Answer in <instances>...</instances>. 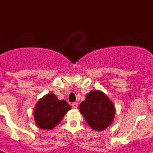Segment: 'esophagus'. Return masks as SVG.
Listing matches in <instances>:
<instances>
[{"label": "esophagus", "instance_id": "1", "mask_svg": "<svg viewBox=\"0 0 153 153\" xmlns=\"http://www.w3.org/2000/svg\"><path fill=\"white\" fill-rule=\"evenodd\" d=\"M78 106H79V105H78V103H77V102H74V103H72V107H73L74 109H77V108H78Z\"/></svg>", "mask_w": 153, "mask_h": 153}]
</instances>
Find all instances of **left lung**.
I'll list each match as a JSON object with an SVG mask.
<instances>
[{"instance_id": "1", "label": "left lung", "mask_w": 153, "mask_h": 153, "mask_svg": "<svg viewBox=\"0 0 153 153\" xmlns=\"http://www.w3.org/2000/svg\"><path fill=\"white\" fill-rule=\"evenodd\" d=\"M79 111L86 123L96 131H103L114 121L116 109L114 103L102 91L94 90L79 105Z\"/></svg>"}]
</instances>
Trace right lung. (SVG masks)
I'll use <instances>...</instances> for the list:
<instances>
[{
    "mask_svg": "<svg viewBox=\"0 0 153 153\" xmlns=\"http://www.w3.org/2000/svg\"><path fill=\"white\" fill-rule=\"evenodd\" d=\"M71 107L65 100H59L52 93H49L38 101L34 109L35 123L39 128L50 130L57 126Z\"/></svg>",
    "mask_w": 153,
    "mask_h": 153,
    "instance_id": "right-lung-1",
    "label": "right lung"
}]
</instances>
